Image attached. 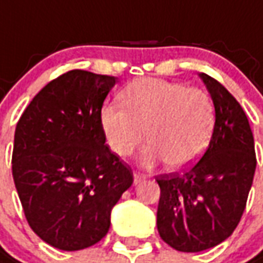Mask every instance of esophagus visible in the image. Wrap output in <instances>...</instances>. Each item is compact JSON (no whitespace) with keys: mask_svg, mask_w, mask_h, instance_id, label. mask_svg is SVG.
Wrapping results in <instances>:
<instances>
[{"mask_svg":"<svg viewBox=\"0 0 263 263\" xmlns=\"http://www.w3.org/2000/svg\"><path fill=\"white\" fill-rule=\"evenodd\" d=\"M145 179H146V176H145L143 173H138V172H135V173H134V183H135V184L141 183L142 180H145Z\"/></svg>","mask_w":263,"mask_h":263,"instance_id":"esophagus-1","label":"esophagus"}]
</instances>
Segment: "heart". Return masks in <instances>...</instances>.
I'll return each instance as SVG.
<instances>
[{"label":"heart","instance_id":"1","mask_svg":"<svg viewBox=\"0 0 263 263\" xmlns=\"http://www.w3.org/2000/svg\"><path fill=\"white\" fill-rule=\"evenodd\" d=\"M124 107L108 104L101 109V125L111 149L129 155L146 135L143 165L165 160L173 169L192 165L207 148L215 124L209 92L183 83L138 79L121 92Z\"/></svg>","mask_w":263,"mask_h":263}]
</instances>
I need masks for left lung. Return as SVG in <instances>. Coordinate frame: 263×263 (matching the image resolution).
Here are the masks:
<instances>
[{
    "mask_svg": "<svg viewBox=\"0 0 263 263\" xmlns=\"http://www.w3.org/2000/svg\"><path fill=\"white\" fill-rule=\"evenodd\" d=\"M215 108L214 131L203 158L183 173L156 177L158 231L172 248L200 252L231 235L247 205L256 169L248 118L221 83L200 73Z\"/></svg>",
    "mask_w": 263,
    "mask_h": 263,
    "instance_id": "1",
    "label": "left lung"
}]
</instances>
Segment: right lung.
Here are the masks:
<instances>
[{"label":"right lung","instance_id":"right-lung-1","mask_svg":"<svg viewBox=\"0 0 263 263\" xmlns=\"http://www.w3.org/2000/svg\"><path fill=\"white\" fill-rule=\"evenodd\" d=\"M117 77L70 70L33 97L15 128L12 176L28 224L62 251L103 239L134 182L105 145L101 108Z\"/></svg>","mask_w":263,"mask_h":263}]
</instances>
